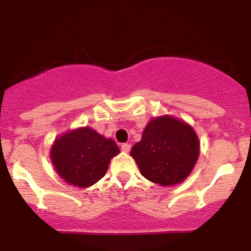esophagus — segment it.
<instances>
[{
  "label": "esophagus",
  "instance_id": "1",
  "mask_svg": "<svg viewBox=\"0 0 251 251\" xmlns=\"http://www.w3.org/2000/svg\"><path fill=\"white\" fill-rule=\"evenodd\" d=\"M122 150H123L124 152H128L129 150H131V145H129V144H127V143L123 144V145H122Z\"/></svg>",
  "mask_w": 251,
  "mask_h": 251
}]
</instances>
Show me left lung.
Listing matches in <instances>:
<instances>
[{
    "mask_svg": "<svg viewBox=\"0 0 251 251\" xmlns=\"http://www.w3.org/2000/svg\"><path fill=\"white\" fill-rule=\"evenodd\" d=\"M131 155L146 179L172 186L191 174L200 155V140L189 124L171 116L158 117L146 125Z\"/></svg>",
    "mask_w": 251,
    "mask_h": 251,
    "instance_id": "8db88e82",
    "label": "left lung"
}]
</instances>
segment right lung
Listing matches in <instances>:
<instances>
[{"mask_svg":"<svg viewBox=\"0 0 251 251\" xmlns=\"http://www.w3.org/2000/svg\"><path fill=\"white\" fill-rule=\"evenodd\" d=\"M119 152L113 140L86 126L57 137L50 149V160L66 183L88 188L106 175L109 162Z\"/></svg>","mask_w":251,"mask_h":251,"instance_id":"obj_1","label":"right lung"}]
</instances>
